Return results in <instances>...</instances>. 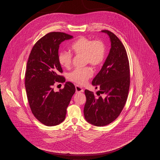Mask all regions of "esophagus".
<instances>
[{
  "mask_svg": "<svg viewBox=\"0 0 160 160\" xmlns=\"http://www.w3.org/2000/svg\"><path fill=\"white\" fill-rule=\"evenodd\" d=\"M76 90L77 92H83L84 91L82 88H81L77 85L76 86Z\"/></svg>",
  "mask_w": 160,
  "mask_h": 160,
  "instance_id": "esophagus-1",
  "label": "esophagus"
}]
</instances>
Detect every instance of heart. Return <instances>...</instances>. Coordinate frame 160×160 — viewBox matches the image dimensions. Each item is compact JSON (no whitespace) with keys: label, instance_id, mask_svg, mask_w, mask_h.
<instances>
[{"label":"heart","instance_id":"1","mask_svg":"<svg viewBox=\"0 0 160 160\" xmlns=\"http://www.w3.org/2000/svg\"><path fill=\"white\" fill-rule=\"evenodd\" d=\"M71 50L76 55L83 54L85 64L90 63L97 67L104 61L106 47L104 42L99 39L92 40L85 37H80L70 47ZM72 55L70 52L62 51L58 54V61L61 67L69 68L72 63ZM93 72L90 67L78 68L69 74V79L79 85L86 83L93 76Z\"/></svg>","mask_w":160,"mask_h":160}]
</instances>
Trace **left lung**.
<instances>
[{"label":"left lung","instance_id":"1","mask_svg":"<svg viewBox=\"0 0 160 160\" xmlns=\"http://www.w3.org/2000/svg\"><path fill=\"white\" fill-rule=\"evenodd\" d=\"M110 39L111 48L106 60L92 84L99 88L97 97L93 92L85 90L84 107L86 120L95 126L108 125L119 116L128 98L130 84L129 64L125 48L113 33L101 31ZM106 97H105V96Z\"/></svg>","mask_w":160,"mask_h":160}]
</instances>
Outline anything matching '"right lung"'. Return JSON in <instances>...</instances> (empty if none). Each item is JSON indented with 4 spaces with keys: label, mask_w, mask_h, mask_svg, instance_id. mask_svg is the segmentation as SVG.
I'll return each instance as SVG.
<instances>
[{
    "label": "right lung",
    "mask_w": 160,
    "mask_h": 160,
    "mask_svg": "<svg viewBox=\"0 0 160 160\" xmlns=\"http://www.w3.org/2000/svg\"><path fill=\"white\" fill-rule=\"evenodd\" d=\"M72 37L59 32L46 34L35 44L28 61L25 87L28 102L34 116L46 126H55L64 121L76 92L74 84L69 82L59 91L53 88L56 82H65L59 75L63 72L58 61L59 45Z\"/></svg>",
    "instance_id": "right-lung-1"
}]
</instances>
